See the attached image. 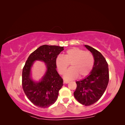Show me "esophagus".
<instances>
[{"mask_svg": "<svg viewBox=\"0 0 125 125\" xmlns=\"http://www.w3.org/2000/svg\"><path fill=\"white\" fill-rule=\"evenodd\" d=\"M69 83V81H66V80H64L63 81V83L64 84H67V83Z\"/></svg>", "mask_w": 125, "mask_h": 125, "instance_id": "esophagus-1", "label": "esophagus"}]
</instances>
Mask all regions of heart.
<instances>
[{"label": "heart", "instance_id": "heart-1", "mask_svg": "<svg viewBox=\"0 0 125 125\" xmlns=\"http://www.w3.org/2000/svg\"><path fill=\"white\" fill-rule=\"evenodd\" d=\"M57 68L60 74L65 73L70 63L71 68L64 75L66 80H73L78 75L80 78L89 74L93 69L94 58L91 52L85 51L78 47H73L67 50L64 56L59 55L55 60Z\"/></svg>", "mask_w": 125, "mask_h": 125}]
</instances>
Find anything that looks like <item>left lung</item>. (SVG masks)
Returning <instances> with one entry per match:
<instances>
[{
  "mask_svg": "<svg viewBox=\"0 0 125 125\" xmlns=\"http://www.w3.org/2000/svg\"><path fill=\"white\" fill-rule=\"evenodd\" d=\"M84 46L94 57V66L89 75L76 82L73 94L79 103L89 106L96 103L104 94L108 83L109 71L108 63L101 52L89 45Z\"/></svg>",
  "mask_w": 125,
  "mask_h": 125,
  "instance_id": "1",
  "label": "left lung"
}]
</instances>
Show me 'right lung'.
I'll list each match as a JSON object with an SVG mask.
<instances>
[{
	"mask_svg": "<svg viewBox=\"0 0 125 125\" xmlns=\"http://www.w3.org/2000/svg\"><path fill=\"white\" fill-rule=\"evenodd\" d=\"M63 47L44 45L28 57L22 70V88L28 99L37 106L46 108L53 104L58 98L63 80L56 70V58ZM35 60L43 61L47 70L41 80L35 82L31 77V68Z\"/></svg>",
	"mask_w": 125,
	"mask_h": 125,
	"instance_id": "add662e5",
	"label": "right lung"
}]
</instances>
